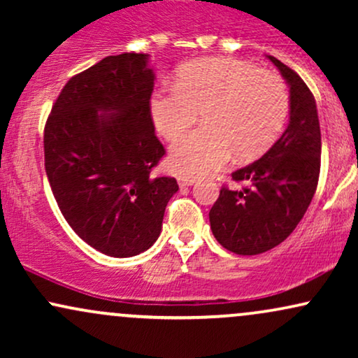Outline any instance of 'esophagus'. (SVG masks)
Returning <instances> with one entry per match:
<instances>
[{
    "mask_svg": "<svg viewBox=\"0 0 358 358\" xmlns=\"http://www.w3.org/2000/svg\"><path fill=\"white\" fill-rule=\"evenodd\" d=\"M193 183H195V178H192V176H182V178H178V185L182 188L192 187Z\"/></svg>",
    "mask_w": 358,
    "mask_h": 358,
    "instance_id": "34e87169",
    "label": "esophagus"
}]
</instances>
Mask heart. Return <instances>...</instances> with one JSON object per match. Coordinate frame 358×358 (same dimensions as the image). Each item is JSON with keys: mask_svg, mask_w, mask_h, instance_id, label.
<instances>
[{"mask_svg": "<svg viewBox=\"0 0 358 358\" xmlns=\"http://www.w3.org/2000/svg\"><path fill=\"white\" fill-rule=\"evenodd\" d=\"M150 113L166 141L178 139L202 114L203 126L175 143L168 158L175 173L202 176L220 170L234 155L239 162L264 155L286 124L289 94L276 73L207 57L180 67L175 85L155 89Z\"/></svg>", "mask_w": 358, "mask_h": 358, "instance_id": "heart-1", "label": "heart"}]
</instances>
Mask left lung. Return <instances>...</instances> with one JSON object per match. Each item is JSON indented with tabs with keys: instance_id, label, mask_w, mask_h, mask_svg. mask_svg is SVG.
Instances as JSON below:
<instances>
[{
	"instance_id": "obj_1",
	"label": "left lung",
	"mask_w": 358,
	"mask_h": 358,
	"mask_svg": "<svg viewBox=\"0 0 358 358\" xmlns=\"http://www.w3.org/2000/svg\"><path fill=\"white\" fill-rule=\"evenodd\" d=\"M268 59L289 85V124L268 153L232 173V180L249 187H222L208 213L219 244L241 256L276 248L296 229L320 176L322 133L313 94L287 65Z\"/></svg>"
}]
</instances>
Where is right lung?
I'll return each instance as SVG.
<instances>
[{
    "instance_id": "add662e5",
    "label": "right lung",
    "mask_w": 358,
    "mask_h": 358,
    "mask_svg": "<svg viewBox=\"0 0 358 358\" xmlns=\"http://www.w3.org/2000/svg\"><path fill=\"white\" fill-rule=\"evenodd\" d=\"M148 60L146 53L110 55L73 76L45 126V171L62 215L110 257L150 249L178 192L175 178L150 175L165 148L150 113Z\"/></svg>"
}]
</instances>
